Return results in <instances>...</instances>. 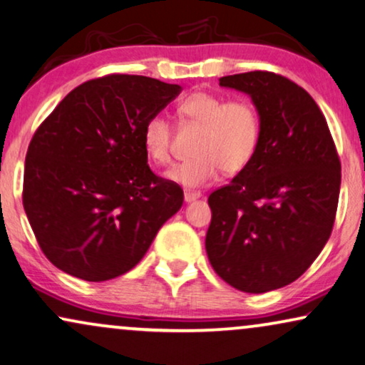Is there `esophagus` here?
I'll use <instances>...</instances> for the list:
<instances>
[{"label":"esophagus","instance_id":"esophagus-1","mask_svg":"<svg viewBox=\"0 0 365 365\" xmlns=\"http://www.w3.org/2000/svg\"><path fill=\"white\" fill-rule=\"evenodd\" d=\"M202 193L197 192V190H185V193H183V198H185V202H193L197 200V198H200Z\"/></svg>","mask_w":365,"mask_h":365}]
</instances>
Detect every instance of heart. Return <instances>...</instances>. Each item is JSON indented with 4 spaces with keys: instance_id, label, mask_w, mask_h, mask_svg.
Returning a JSON list of instances; mask_svg holds the SVG:
<instances>
[{
    "instance_id": "heart-1",
    "label": "heart",
    "mask_w": 365,
    "mask_h": 365,
    "mask_svg": "<svg viewBox=\"0 0 365 365\" xmlns=\"http://www.w3.org/2000/svg\"><path fill=\"white\" fill-rule=\"evenodd\" d=\"M188 123L200 126L193 143V158L175 165L167 177L178 185L197 188L210 183L219 170L234 175L255 158L261 141L259 110L247 99H230L214 92L197 91L178 106ZM172 124L155 114L143 126V146L153 163L165 167L172 161Z\"/></svg>"
}]
</instances>
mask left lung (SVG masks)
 Instances as JSON below:
<instances>
[{"mask_svg": "<svg viewBox=\"0 0 365 365\" xmlns=\"http://www.w3.org/2000/svg\"><path fill=\"white\" fill-rule=\"evenodd\" d=\"M220 86L251 96L261 141L251 163L209 195L207 256L232 288L266 293L298 279L329 241L340 160L324 113L293 81L255 71Z\"/></svg>", "mask_w": 365, "mask_h": 365, "instance_id": "1", "label": "left lung"}]
</instances>
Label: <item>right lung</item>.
<instances>
[{
    "label": "right lung",
    "mask_w": 365,
    "mask_h": 365,
    "mask_svg": "<svg viewBox=\"0 0 365 365\" xmlns=\"http://www.w3.org/2000/svg\"><path fill=\"white\" fill-rule=\"evenodd\" d=\"M180 86L128 73L68 92L31 138L23 207L36 242L63 273L108 281L128 273L183 204L151 172L143 126Z\"/></svg>",
    "instance_id": "right-lung-1"
}]
</instances>
